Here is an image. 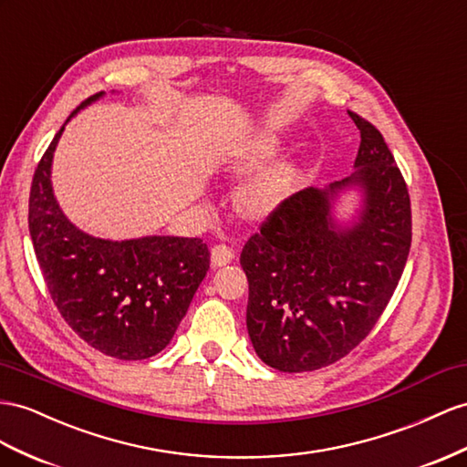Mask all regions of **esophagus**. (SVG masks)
Masks as SVG:
<instances>
[{"mask_svg": "<svg viewBox=\"0 0 467 467\" xmlns=\"http://www.w3.org/2000/svg\"><path fill=\"white\" fill-rule=\"evenodd\" d=\"M233 258H234L233 248H229L226 244H214V246L211 248V265H213L214 268L226 266Z\"/></svg>", "mask_w": 467, "mask_h": 467, "instance_id": "1", "label": "esophagus"}]
</instances>
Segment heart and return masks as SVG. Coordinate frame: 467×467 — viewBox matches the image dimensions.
<instances>
[{"mask_svg":"<svg viewBox=\"0 0 467 467\" xmlns=\"http://www.w3.org/2000/svg\"><path fill=\"white\" fill-rule=\"evenodd\" d=\"M282 150V138L274 131H260L244 141L229 161V170L244 175L260 170L262 165L276 158ZM292 185V167L280 163L272 170L262 171L248 182L236 195V207L248 219H262L276 209Z\"/></svg>","mask_w":467,"mask_h":467,"instance_id":"b5f03b06","label":"heart"}]
</instances>
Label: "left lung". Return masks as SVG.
Instances as JSON below:
<instances>
[{"label": "left lung", "mask_w": 467, "mask_h": 467, "mask_svg": "<svg viewBox=\"0 0 467 467\" xmlns=\"http://www.w3.org/2000/svg\"><path fill=\"white\" fill-rule=\"evenodd\" d=\"M361 131L355 171L285 199L241 254L248 278L246 327L256 355L282 373L339 361L375 327L409 258L410 197L380 131L349 112ZM349 190L351 222L335 217Z\"/></svg>", "instance_id": "obj_1"}]
</instances>
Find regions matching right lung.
<instances>
[{"label": "right lung", "instance_id": "add662e5", "mask_svg": "<svg viewBox=\"0 0 467 467\" xmlns=\"http://www.w3.org/2000/svg\"><path fill=\"white\" fill-rule=\"evenodd\" d=\"M104 94L87 99L68 119ZM65 126L33 175L29 233L35 256L55 306L82 339L104 355L141 361L175 336L209 270V250L201 238L183 236L110 241L70 223L51 182Z\"/></svg>", "mask_w": 467, "mask_h": 467}]
</instances>
